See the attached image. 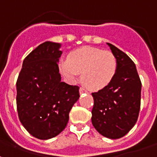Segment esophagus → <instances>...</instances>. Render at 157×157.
Returning <instances> with one entry per match:
<instances>
[{
    "instance_id": "1",
    "label": "esophagus",
    "mask_w": 157,
    "mask_h": 157,
    "mask_svg": "<svg viewBox=\"0 0 157 157\" xmlns=\"http://www.w3.org/2000/svg\"><path fill=\"white\" fill-rule=\"evenodd\" d=\"M79 92H80V94H83V93L87 92V91H86V90H85L84 88H82V87H80V89H79Z\"/></svg>"
}]
</instances>
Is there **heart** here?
Instances as JSON below:
<instances>
[{
    "instance_id": "b5f03b06",
    "label": "heart",
    "mask_w": 157,
    "mask_h": 157,
    "mask_svg": "<svg viewBox=\"0 0 157 157\" xmlns=\"http://www.w3.org/2000/svg\"><path fill=\"white\" fill-rule=\"evenodd\" d=\"M59 67L70 82H74L82 73L83 84L98 91L111 83L117 72L118 63L111 51L84 46L71 52L68 60H61Z\"/></svg>"
}]
</instances>
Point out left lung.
Returning a JSON list of instances; mask_svg holds the SVG:
<instances>
[{"label": "left lung", "mask_w": 157, "mask_h": 157, "mask_svg": "<svg viewBox=\"0 0 157 157\" xmlns=\"http://www.w3.org/2000/svg\"><path fill=\"white\" fill-rule=\"evenodd\" d=\"M118 63L117 72L105 88L92 93V123L99 134L109 139L124 136L138 119L141 82L135 63L125 53L107 43Z\"/></svg>", "instance_id": "1"}]
</instances>
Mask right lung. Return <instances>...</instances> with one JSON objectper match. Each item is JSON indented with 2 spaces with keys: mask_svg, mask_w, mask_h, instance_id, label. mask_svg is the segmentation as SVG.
<instances>
[{
  "mask_svg": "<svg viewBox=\"0 0 157 157\" xmlns=\"http://www.w3.org/2000/svg\"><path fill=\"white\" fill-rule=\"evenodd\" d=\"M61 44L46 41L22 62L17 81V108L29 134L48 140L67 125L69 113L80 98L79 86L61 82L58 63Z\"/></svg>",
  "mask_w": 157,
  "mask_h": 157,
  "instance_id": "right-lung-1",
  "label": "right lung"
}]
</instances>
